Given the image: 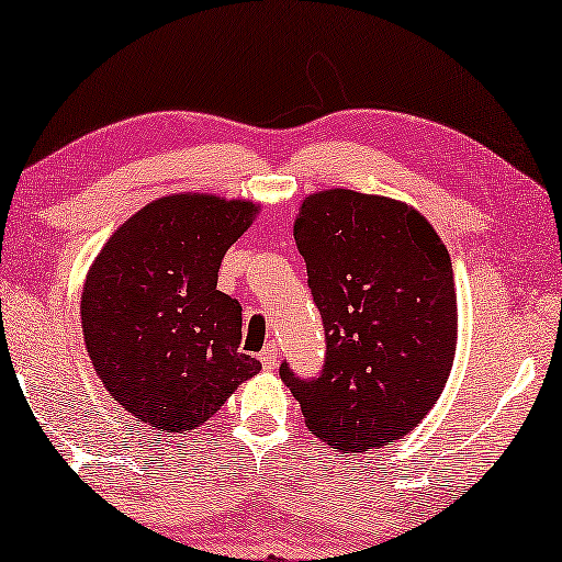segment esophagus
Masks as SVG:
<instances>
[{
    "instance_id": "esophagus-1",
    "label": "esophagus",
    "mask_w": 562,
    "mask_h": 562,
    "mask_svg": "<svg viewBox=\"0 0 562 562\" xmlns=\"http://www.w3.org/2000/svg\"><path fill=\"white\" fill-rule=\"evenodd\" d=\"M261 364H263V369H273L276 367V359H279V344L276 341H269L263 347V351H261Z\"/></svg>"
}]
</instances>
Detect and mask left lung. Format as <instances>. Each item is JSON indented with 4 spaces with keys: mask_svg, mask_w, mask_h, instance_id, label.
<instances>
[{
    "mask_svg": "<svg viewBox=\"0 0 562 562\" xmlns=\"http://www.w3.org/2000/svg\"><path fill=\"white\" fill-rule=\"evenodd\" d=\"M293 236L326 336L316 376L279 369L306 427L341 452L404 437L452 369L450 254L409 205L341 188L306 198Z\"/></svg>",
    "mask_w": 562,
    "mask_h": 562,
    "instance_id": "obj_1",
    "label": "left lung"
}]
</instances>
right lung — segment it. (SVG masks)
I'll return each instance as SVG.
<instances>
[{
    "label": "right lung",
    "mask_w": 562,
    "mask_h": 562,
    "mask_svg": "<svg viewBox=\"0 0 562 562\" xmlns=\"http://www.w3.org/2000/svg\"><path fill=\"white\" fill-rule=\"evenodd\" d=\"M254 213L213 195L160 198L112 233L85 281L92 367L112 400L160 435L203 425L261 369L238 351L244 308L215 289Z\"/></svg>",
    "instance_id": "obj_1"
}]
</instances>
